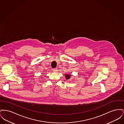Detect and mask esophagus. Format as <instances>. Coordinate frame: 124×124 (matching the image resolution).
<instances>
[{"label": "esophagus", "mask_w": 124, "mask_h": 124, "mask_svg": "<svg viewBox=\"0 0 124 124\" xmlns=\"http://www.w3.org/2000/svg\"><path fill=\"white\" fill-rule=\"evenodd\" d=\"M53 71L54 72H57V71H58V69L57 68H54V69H53Z\"/></svg>", "instance_id": "obj_1"}]
</instances>
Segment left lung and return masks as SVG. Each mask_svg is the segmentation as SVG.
<instances>
[{
  "label": "left lung",
  "mask_w": 124,
  "mask_h": 124,
  "mask_svg": "<svg viewBox=\"0 0 124 124\" xmlns=\"http://www.w3.org/2000/svg\"><path fill=\"white\" fill-rule=\"evenodd\" d=\"M65 77H66V78H67V79H69V78H70V75L66 74Z\"/></svg>",
  "instance_id": "left-lung-1"
}]
</instances>
